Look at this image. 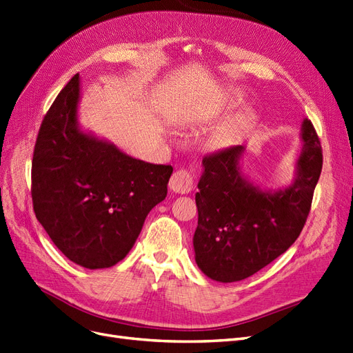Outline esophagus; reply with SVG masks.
<instances>
[{"mask_svg":"<svg viewBox=\"0 0 353 353\" xmlns=\"http://www.w3.org/2000/svg\"><path fill=\"white\" fill-rule=\"evenodd\" d=\"M170 189H172L174 193H189L193 189V179L192 174L188 172V170H177V172L170 179L168 183Z\"/></svg>","mask_w":353,"mask_h":353,"instance_id":"1","label":"esophagus"}]
</instances>
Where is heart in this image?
<instances>
[{"mask_svg": "<svg viewBox=\"0 0 353 353\" xmlns=\"http://www.w3.org/2000/svg\"><path fill=\"white\" fill-rule=\"evenodd\" d=\"M241 104L240 97H234L230 103L228 108L234 109ZM256 122V113L253 109L245 108L241 112H239L236 116L225 122L224 125H221L214 130V134L210 138V145L214 150H224L228 148L234 143L239 142L240 138L249 132V130L253 128Z\"/></svg>", "mask_w": 353, "mask_h": 353, "instance_id": "heart-1", "label": "heart"}]
</instances>
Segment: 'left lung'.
<instances>
[{
  "label": "left lung",
  "mask_w": 353,
  "mask_h": 353,
  "mask_svg": "<svg viewBox=\"0 0 353 353\" xmlns=\"http://www.w3.org/2000/svg\"><path fill=\"white\" fill-rule=\"evenodd\" d=\"M301 151L291 185L265 189L244 176L245 148L205 157L199 192L194 260L208 278L243 281L285 253L301 232L319 181L323 154L312 123H301Z\"/></svg>",
  "instance_id": "1"
}]
</instances>
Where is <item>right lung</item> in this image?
<instances>
[{"mask_svg":"<svg viewBox=\"0 0 353 353\" xmlns=\"http://www.w3.org/2000/svg\"><path fill=\"white\" fill-rule=\"evenodd\" d=\"M80 75L52 103L32 161L33 210L50 240L87 269L116 265L132 249L143 221L165 199L172 165L125 154L78 122Z\"/></svg>","mask_w":353,"mask_h":353,"instance_id":"1","label":"right lung"}]
</instances>
